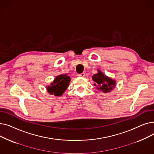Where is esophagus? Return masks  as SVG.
Masks as SVG:
<instances>
[{"label": "esophagus", "mask_w": 154, "mask_h": 154, "mask_svg": "<svg viewBox=\"0 0 154 154\" xmlns=\"http://www.w3.org/2000/svg\"><path fill=\"white\" fill-rule=\"evenodd\" d=\"M77 75H78V77H85V74L84 73H81V74H79Z\"/></svg>", "instance_id": "34e87169"}]
</instances>
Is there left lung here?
I'll use <instances>...</instances> for the list:
<instances>
[{
	"label": "left lung",
	"mask_w": 154,
	"mask_h": 154,
	"mask_svg": "<svg viewBox=\"0 0 154 154\" xmlns=\"http://www.w3.org/2000/svg\"><path fill=\"white\" fill-rule=\"evenodd\" d=\"M98 72L92 76V80L95 82L94 85L97 86V88L99 91L103 93L110 92L116 85V80H113L112 78L103 74L99 69Z\"/></svg>",
	"instance_id": "left-lung-1"
}]
</instances>
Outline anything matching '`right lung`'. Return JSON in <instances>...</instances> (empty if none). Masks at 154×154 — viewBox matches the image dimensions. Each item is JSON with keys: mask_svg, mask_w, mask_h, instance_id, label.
I'll return each instance as SVG.
<instances>
[{"mask_svg": "<svg viewBox=\"0 0 154 154\" xmlns=\"http://www.w3.org/2000/svg\"><path fill=\"white\" fill-rule=\"evenodd\" d=\"M70 81V78L67 74L57 76L51 85L46 87L47 92L51 95L61 96L66 91Z\"/></svg>", "mask_w": 154, "mask_h": 154, "instance_id": "1", "label": "right lung"}]
</instances>
